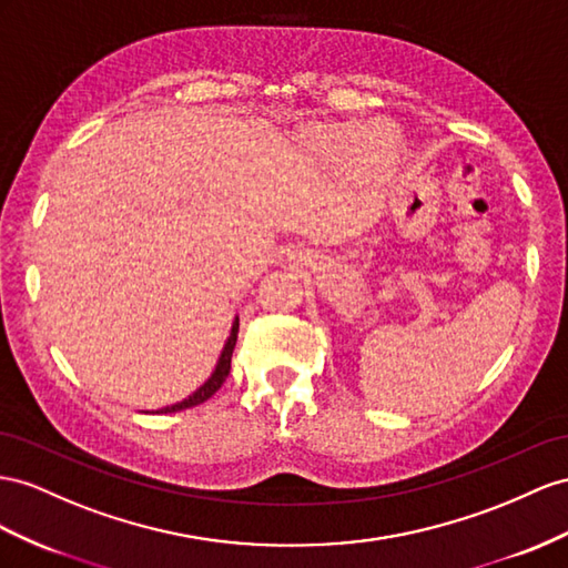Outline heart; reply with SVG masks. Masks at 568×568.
Listing matches in <instances>:
<instances>
[{
    "mask_svg": "<svg viewBox=\"0 0 568 568\" xmlns=\"http://www.w3.org/2000/svg\"><path fill=\"white\" fill-rule=\"evenodd\" d=\"M318 139H322V143L331 151H351L365 136H362V132H357V129H328V132H324ZM367 149L372 151L374 158H379V160L394 158V145H390V141L386 136H379V134L369 136Z\"/></svg>",
    "mask_w": 568,
    "mask_h": 568,
    "instance_id": "b5f03b06",
    "label": "heart"
}]
</instances>
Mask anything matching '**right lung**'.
Returning a JSON list of instances; mask_svg holds the SVG:
<instances>
[{"instance_id":"obj_1","label":"right lung","mask_w":568,"mask_h":568,"mask_svg":"<svg viewBox=\"0 0 568 568\" xmlns=\"http://www.w3.org/2000/svg\"><path fill=\"white\" fill-rule=\"evenodd\" d=\"M237 331H240V318H235V324H232L230 338H227V343L223 347L221 359H217V365H215V372L211 374V379L203 384L199 390H194V394L189 396V398L174 403V405H170V408H163L160 413H178V410L194 408V405H201L203 400H209L215 394V390L223 386V382L227 379V374H230V359H232V351H235V343H237Z\"/></svg>"}]
</instances>
